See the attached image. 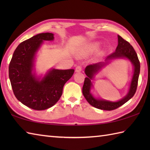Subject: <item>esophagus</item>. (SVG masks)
<instances>
[{
  "label": "esophagus",
  "mask_w": 150,
  "mask_h": 150,
  "mask_svg": "<svg viewBox=\"0 0 150 150\" xmlns=\"http://www.w3.org/2000/svg\"><path fill=\"white\" fill-rule=\"evenodd\" d=\"M82 71V66H77L75 68L76 72H80Z\"/></svg>",
  "instance_id": "34e87169"
}]
</instances>
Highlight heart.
Returning <instances> with one entry per match:
<instances>
[{
    "instance_id": "b5f03b06",
    "label": "heart",
    "mask_w": 150,
    "mask_h": 150,
    "mask_svg": "<svg viewBox=\"0 0 150 150\" xmlns=\"http://www.w3.org/2000/svg\"><path fill=\"white\" fill-rule=\"evenodd\" d=\"M98 47H99V44L97 42L93 43V44H90V45L87 47L86 50L88 52H93L97 50Z\"/></svg>"
}]
</instances>
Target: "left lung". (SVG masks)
I'll use <instances>...</instances> for the list:
<instances>
[{"instance_id": "obj_1", "label": "left lung", "mask_w": 150, "mask_h": 150, "mask_svg": "<svg viewBox=\"0 0 150 150\" xmlns=\"http://www.w3.org/2000/svg\"><path fill=\"white\" fill-rule=\"evenodd\" d=\"M115 58L128 59L134 66V73H133L128 93L125 97H124L122 99L119 101L110 102L96 99L90 93V89L92 86L91 80L93 79L94 74H95L98 71V70H99L104 66L103 64H101V62L93 64L87 66L85 68V73L87 75V77H86L84 79V85L82 87V93L88 103L91 104L92 106L98 108V109L108 111L117 109L133 97L136 92L137 88L140 73V62L138 59L137 54L131 44L120 35H118V46L116 50L110 54L106 59Z\"/></svg>"}]
</instances>
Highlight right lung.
I'll return each instance as SVG.
<instances>
[{"mask_svg": "<svg viewBox=\"0 0 150 150\" xmlns=\"http://www.w3.org/2000/svg\"><path fill=\"white\" fill-rule=\"evenodd\" d=\"M53 34H37L21 42L15 49L9 65V77L15 96L35 110L53 106L62 94L64 85L72 77L74 69H53L39 81L32 73L35 54L43 40H53Z\"/></svg>", "mask_w": 150, "mask_h": 150, "instance_id": "obj_1", "label": "right lung"}]
</instances>
